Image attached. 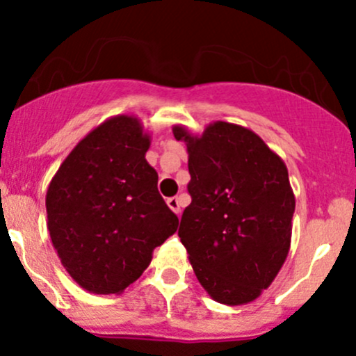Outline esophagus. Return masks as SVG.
I'll return each instance as SVG.
<instances>
[{"instance_id":"obj_1","label":"esophagus","mask_w":356,"mask_h":356,"mask_svg":"<svg viewBox=\"0 0 356 356\" xmlns=\"http://www.w3.org/2000/svg\"><path fill=\"white\" fill-rule=\"evenodd\" d=\"M167 204L170 207V210L174 211V213H177V215L181 213V200H179V198H175V196H174V198H168Z\"/></svg>"}]
</instances>
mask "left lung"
<instances>
[{
	"instance_id": "8db88e82",
	"label": "left lung",
	"mask_w": 356,
	"mask_h": 356,
	"mask_svg": "<svg viewBox=\"0 0 356 356\" xmlns=\"http://www.w3.org/2000/svg\"><path fill=\"white\" fill-rule=\"evenodd\" d=\"M186 141L191 181L179 238L211 298L243 305L281 270L291 245L294 195L288 168L254 132L215 122L203 136L174 127Z\"/></svg>"
}]
</instances>
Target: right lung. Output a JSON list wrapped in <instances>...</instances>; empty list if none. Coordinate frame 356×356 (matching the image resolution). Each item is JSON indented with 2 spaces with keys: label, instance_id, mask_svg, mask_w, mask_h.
<instances>
[{
  "label": "right lung",
  "instance_id": "add662e5",
  "mask_svg": "<svg viewBox=\"0 0 356 356\" xmlns=\"http://www.w3.org/2000/svg\"><path fill=\"white\" fill-rule=\"evenodd\" d=\"M148 148L138 118L113 117L72 149L48 188L53 246L72 279L91 293H122L177 231V215L145 158Z\"/></svg>",
  "mask_w": 356,
  "mask_h": 356
}]
</instances>
